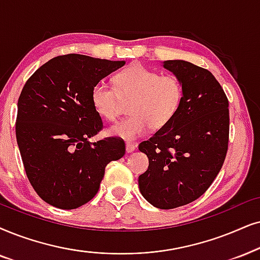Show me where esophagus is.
I'll return each mask as SVG.
<instances>
[{"mask_svg":"<svg viewBox=\"0 0 260 260\" xmlns=\"http://www.w3.org/2000/svg\"><path fill=\"white\" fill-rule=\"evenodd\" d=\"M136 145H134V144H132V143H127L126 144V151H127V153H132L134 150H136Z\"/></svg>","mask_w":260,"mask_h":260,"instance_id":"obj_1","label":"esophagus"}]
</instances>
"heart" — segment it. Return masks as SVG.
Wrapping results in <instances>:
<instances>
[{
	"label": "heart",
	"instance_id": "obj_1",
	"mask_svg": "<svg viewBox=\"0 0 260 260\" xmlns=\"http://www.w3.org/2000/svg\"><path fill=\"white\" fill-rule=\"evenodd\" d=\"M115 90L103 81L92 87L91 103L104 120L119 114L120 98H131L129 116L109 127L108 134L131 141L144 136L150 127L159 129L174 119L182 103L183 86L175 75H160L143 66H133L115 77Z\"/></svg>",
	"mask_w": 260,
	"mask_h": 260
}]
</instances>
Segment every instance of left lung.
Here are the masks:
<instances>
[{
	"instance_id": "obj_1",
	"label": "left lung",
	"mask_w": 260,
	"mask_h": 260,
	"mask_svg": "<svg viewBox=\"0 0 260 260\" xmlns=\"http://www.w3.org/2000/svg\"><path fill=\"white\" fill-rule=\"evenodd\" d=\"M162 66L181 80L182 103L167 126L140 143L149 168L138 183L151 205L169 210L198 199L221 170L228 150L229 103L208 70L183 60Z\"/></svg>"
}]
</instances>
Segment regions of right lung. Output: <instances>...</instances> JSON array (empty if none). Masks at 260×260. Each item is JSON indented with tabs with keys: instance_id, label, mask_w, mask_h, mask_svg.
Instances as JSON below:
<instances>
[{
	"instance_id": "1",
	"label": "right lung",
	"mask_w": 260,
	"mask_h": 260,
	"mask_svg": "<svg viewBox=\"0 0 260 260\" xmlns=\"http://www.w3.org/2000/svg\"><path fill=\"white\" fill-rule=\"evenodd\" d=\"M124 63L79 54L57 56L22 88L16 141L32 187L55 208L72 210L90 202L107 164L126 152L119 138L88 141L103 128L91 103L92 87Z\"/></svg>"
}]
</instances>
